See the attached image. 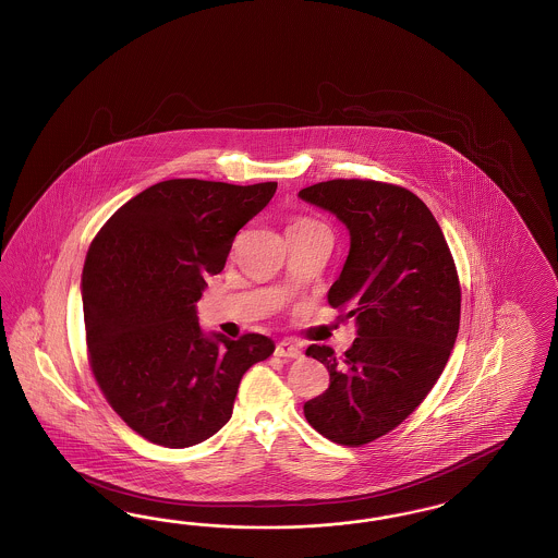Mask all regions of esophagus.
I'll list each match as a JSON object with an SVG mask.
<instances>
[{
	"instance_id": "1",
	"label": "esophagus",
	"mask_w": 558,
	"mask_h": 558,
	"mask_svg": "<svg viewBox=\"0 0 558 558\" xmlns=\"http://www.w3.org/2000/svg\"><path fill=\"white\" fill-rule=\"evenodd\" d=\"M301 348L294 347L292 342H287V340H282V342H278V347H276V356H282V359H301Z\"/></svg>"
}]
</instances>
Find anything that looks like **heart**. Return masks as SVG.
<instances>
[{"instance_id":"obj_1","label":"heart","mask_w":558,"mask_h":558,"mask_svg":"<svg viewBox=\"0 0 558 558\" xmlns=\"http://www.w3.org/2000/svg\"><path fill=\"white\" fill-rule=\"evenodd\" d=\"M301 222H307V220H301Z\"/></svg>"}]
</instances>
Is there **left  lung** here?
Returning a JSON list of instances; mask_svg holds the SVG:
<instances>
[{
	"label": "left lung",
	"instance_id": "1",
	"mask_svg": "<svg viewBox=\"0 0 558 558\" xmlns=\"http://www.w3.org/2000/svg\"><path fill=\"white\" fill-rule=\"evenodd\" d=\"M299 197L348 229L327 301L359 336L342 359L307 348L327 366L329 387L305 402V418L329 441L365 445L404 423L441 377L460 329L458 271L433 211L404 187L333 179Z\"/></svg>",
	"mask_w": 558,
	"mask_h": 558
}]
</instances>
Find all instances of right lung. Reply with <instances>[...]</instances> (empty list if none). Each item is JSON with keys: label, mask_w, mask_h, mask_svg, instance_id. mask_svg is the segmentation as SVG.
Wrapping results in <instances>:
<instances>
[{"label": "right lung", "mask_w": 558, "mask_h": 558, "mask_svg": "<svg viewBox=\"0 0 558 558\" xmlns=\"http://www.w3.org/2000/svg\"><path fill=\"white\" fill-rule=\"evenodd\" d=\"M276 187L160 181L90 243L80 284L90 366L107 402L144 439L171 449L210 439L229 423L245 371L274 352L262 333L204 331L197 301Z\"/></svg>", "instance_id": "right-lung-1"}]
</instances>
